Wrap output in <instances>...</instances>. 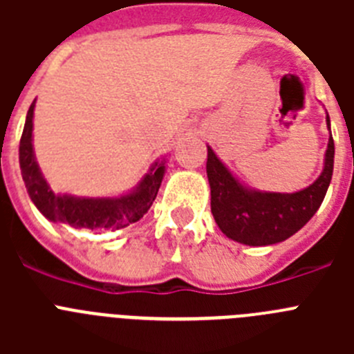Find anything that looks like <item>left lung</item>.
<instances>
[{
    "label": "left lung",
    "mask_w": 354,
    "mask_h": 354,
    "mask_svg": "<svg viewBox=\"0 0 354 354\" xmlns=\"http://www.w3.org/2000/svg\"><path fill=\"white\" fill-rule=\"evenodd\" d=\"M330 129V117L326 113ZM335 145L328 140L323 171L310 186L294 193L252 189L225 167L207 147V179L211 186V212L216 225L228 239L248 246L277 245L289 239L323 204L333 175Z\"/></svg>",
    "instance_id": "left-lung-1"
}]
</instances>
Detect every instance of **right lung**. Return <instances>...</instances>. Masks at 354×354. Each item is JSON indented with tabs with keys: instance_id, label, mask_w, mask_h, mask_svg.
Returning a JSON list of instances; mask_svg holds the SVG:
<instances>
[{
	"instance_id": "add662e5",
	"label": "right lung",
	"mask_w": 354,
	"mask_h": 354,
	"mask_svg": "<svg viewBox=\"0 0 354 354\" xmlns=\"http://www.w3.org/2000/svg\"><path fill=\"white\" fill-rule=\"evenodd\" d=\"M33 111H35V101L31 102L28 109L26 124L19 143V165L31 202L49 221L99 232V230H118L143 218L158 196L159 186L167 171V158L156 159L142 180L124 195L76 196L68 193L60 195L53 192L37 162L35 150H33Z\"/></svg>"
}]
</instances>
